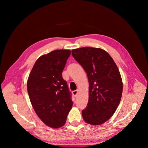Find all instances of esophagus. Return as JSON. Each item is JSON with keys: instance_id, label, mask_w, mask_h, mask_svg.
Segmentation results:
<instances>
[{"instance_id": "obj_1", "label": "esophagus", "mask_w": 148, "mask_h": 148, "mask_svg": "<svg viewBox=\"0 0 148 148\" xmlns=\"http://www.w3.org/2000/svg\"><path fill=\"white\" fill-rule=\"evenodd\" d=\"M77 92H78V90H74V91H73V92H72V94H73V95L74 97H76L77 94Z\"/></svg>"}]
</instances>
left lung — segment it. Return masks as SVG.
<instances>
[{
  "instance_id": "obj_1",
  "label": "left lung",
  "mask_w": 148,
  "mask_h": 148,
  "mask_svg": "<svg viewBox=\"0 0 148 148\" xmlns=\"http://www.w3.org/2000/svg\"><path fill=\"white\" fill-rule=\"evenodd\" d=\"M72 55L85 71L89 81L83 119L90 125H101L111 118L120 102L123 83L118 68L109 53L100 48L72 49Z\"/></svg>"
}]
</instances>
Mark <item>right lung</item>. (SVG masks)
<instances>
[{"mask_svg": "<svg viewBox=\"0 0 148 148\" xmlns=\"http://www.w3.org/2000/svg\"><path fill=\"white\" fill-rule=\"evenodd\" d=\"M71 53L69 49H58L40 56L27 81L34 111L44 123L53 128L64 126L73 104L62 75Z\"/></svg>", "mask_w": 148, "mask_h": 148, "instance_id": "1", "label": "right lung"}]
</instances>
